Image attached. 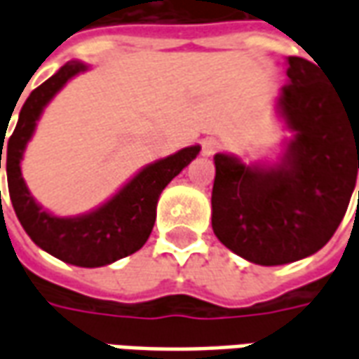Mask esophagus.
I'll return each mask as SVG.
<instances>
[{"label":"esophagus","instance_id":"34e87169","mask_svg":"<svg viewBox=\"0 0 359 359\" xmlns=\"http://www.w3.org/2000/svg\"><path fill=\"white\" fill-rule=\"evenodd\" d=\"M219 149H221V142L217 138H205L202 142V154L203 156H213V154H217Z\"/></svg>","mask_w":359,"mask_h":359}]
</instances>
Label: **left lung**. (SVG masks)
<instances>
[{"label": "left lung", "mask_w": 359, "mask_h": 359, "mask_svg": "<svg viewBox=\"0 0 359 359\" xmlns=\"http://www.w3.org/2000/svg\"><path fill=\"white\" fill-rule=\"evenodd\" d=\"M286 63L278 109L294 138L283 163L262 169L215 156L213 233L257 265L292 264L323 248L346 213L359 169V107L348 109L316 63Z\"/></svg>", "instance_id": "8db88e82"}]
</instances>
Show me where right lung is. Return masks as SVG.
Wrapping results in <instances>:
<instances>
[{
    "label": "right lung",
    "instance_id": "obj_1",
    "mask_svg": "<svg viewBox=\"0 0 359 359\" xmlns=\"http://www.w3.org/2000/svg\"><path fill=\"white\" fill-rule=\"evenodd\" d=\"M88 67L69 61L51 79L32 90L19 113V121L7 140V184L13 210L36 246L61 262L79 267H102L138 252L146 244L156 223V208L163 188L200 151L190 146L144 167L109 202L81 217H55L43 211L28 192L20 175V159L32 138L36 121L53 95ZM1 142L4 136H1ZM4 144L0 148V169Z\"/></svg>",
    "mask_w": 359,
    "mask_h": 359
}]
</instances>
